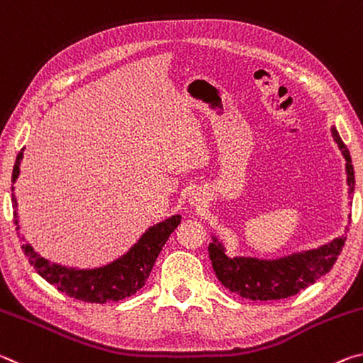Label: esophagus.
Instances as JSON below:
<instances>
[{
	"label": "esophagus",
	"instance_id": "obj_1",
	"mask_svg": "<svg viewBox=\"0 0 363 363\" xmlns=\"http://www.w3.org/2000/svg\"><path fill=\"white\" fill-rule=\"evenodd\" d=\"M191 203H193V204H199V199H196V198H191Z\"/></svg>",
	"mask_w": 363,
	"mask_h": 363
}]
</instances>
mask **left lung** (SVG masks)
I'll use <instances>...</instances> for the list:
<instances>
[{
  "mask_svg": "<svg viewBox=\"0 0 363 363\" xmlns=\"http://www.w3.org/2000/svg\"><path fill=\"white\" fill-rule=\"evenodd\" d=\"M331 133L342 151V156L346 157L347 185L349 193L352 194L355 178L349 150L336 128H331ZM344 242H346V235L312 251L298 252L277 260H264L228 257L223 246L213 238V242L209 245V257L217 278L231 293L251 301H275L298 294L299 291L326 275L340 257Z\"/></svg>",
  "mask_w": 363,
  "mask_h": 363,
  "instance_id": "8db88e82",
  "label": "left lung"
}]
</instances>
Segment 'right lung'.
<instances>
[{
  "instance_id": "add662e5",
  "label": "right lung",
  "mask_w": 363,
  "mask_h": 363,
  "mask_svg": "<svg viewBox=\"0 0 363 363\" xmlns=\"http://www.w3.org/2000/svg\"><path fill=\"white\" fill-rule=\"evenodd\" d=\"M22 151L17 154L13 170V183L19 177V165L23 156ZM11 189H13L14 225H17L16 230L21 238L14 186ZM180 216H172L167 220L154 225L140 238L138 242L127 254H123L121 259L114 260V262L99 267V269L79 270L51 264L50 260L35 252L30 245H22V251L27 255L28 262L33 265L38 275L45 278L52 286H56L61 293L67 294L69 298L91 302V304H106V302H116L130 298L136 291L145 286L159 252L162 251L165 241L169 240L170 233H174V230L180 225ZM21 240H23V238H21Z\"/></svg>"
}]
</instances>
